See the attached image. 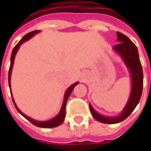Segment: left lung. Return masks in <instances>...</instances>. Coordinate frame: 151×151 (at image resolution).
Instances as JSON below:
<instances>
[{
    "label": "left lung",
    "mask_w": 151,
    "mask_h": 151,
    "mask_svg": "<svg viewBox=\"0 0 151 151\" xmlns=\"http://www.w3.org/2000/svg\"><path fill=\"white\" fill-rule=\"evenodd\" d=\"M117 36L119 44L115 45L113 50L121 57L122 60L124 61L129 71L131 77V91L127 104L125 105L122 113L115 117H107L100 114L89 104L91 113L93 118L103 124H117L127 119L136 107L142 95L143 70L137 47L124 34L117 32Z\"/></svg>",
    "instance_id": "obj_1"
}]
</instances>
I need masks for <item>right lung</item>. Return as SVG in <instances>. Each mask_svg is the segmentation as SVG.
Masks as SVG:
<instances>
[{
  "label": "right lung",
  "instance_id": "obj_1",
  "mask_svg": "<svg viewBox=\"0 0 151 151\" xmlns=\"http://www.w3.org/2000/svg\"><path fill=\"white\" fill-rule=\"evenodd\" d=\"M40 31L38 30H35V31H32L31 32H28L27 34H26L23 38L21 39L20 41L18 42V44H17L14 47V49L12 50V55H11V65H10V69H9V72H8V83H9V87H10V91H12V89H11V75H12V67H13V64H14V60H15V56H16V54L17 52L18 51L19 48L22 44L23 43H25L26 41L29 40L30 38H32L35 34H37ZM79 82H76L73 85H71L70 87H68V89L65 91V96H64V101H63V104H62V107H61L60 111V113L57 114V116H55L54 119H50V120H48V121H38V120H34V119H31L30 117H27V115H25L23 113H22L20 110L18 109V107H17L16 103H15L14 99H13V96H12V94L11 93L12 95V101H13V103H14L15 107L17 108V110L18 111V113H20L21 115H22L24 118L26 119H27L29 122H31L32 124L37 126V127H40V128H55V127H57V126H60V125L64 122L65 120V106H66V101L67 99L69 98V96L70 95V93L72 92L73 89L75 88V86L76 85L78 84Z\"/></svg>",
  "mask_w": 151,
  "mask_h": 151
}]
</instances>
